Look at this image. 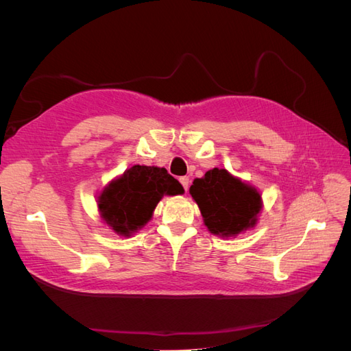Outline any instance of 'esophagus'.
I'll return each instance as SVG.
<instances>
[{"label":"esophagus","mask_w":351,"mask_h":351,"mask_svg":"<svg viewBox=\"0 0 351 351\" xmlns=\"http://www.w3.org/2000/svg\"><path fill=\"white\" fill-rule=\"evenodd\" d=\"M180 180V183H182V186H183V189L186 190V192H187V189H189V183H190V180H189V177H180L178 178Z\"/></svg>","instance_id":"esophagus-1"}]
</instances>
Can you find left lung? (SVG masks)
Here are the masks:
<instances>
[{"mask_svg":"<svg viewBox=\"0 0 351 351\" xmlns=\"http://www.w3.org/2000/svg\"><path fill=\"white\" fill-rule=\"evenodd\" d=\"M190 195L208 230L219 237H232L254 227L262 208L256 189L219 168L209 169L205 177L196 178L190 186Z\"/></svg>","mask_w":351,"mask_h":351,"instance_id":"obj_1","label":"left lung"}]
</instances>
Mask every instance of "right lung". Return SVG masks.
<instances>
[{"label":"right lung","instance_id":"obj_1","mask_svg":"<svg viewBox=\"0 0 351 351\" xmlns=\"http://www.w3.org/2000/svg\"><path fill=\"white\" fill-rule=\"evenodd\" d=\"M184 189L165 168L134 165L102 190L98 208L102 219L120 236H130L152 218L164 195H183Z\"/></svg>","mask_w":351,"mask_h":351}]
</instances>
